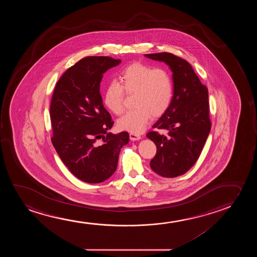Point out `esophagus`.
<instances>
[{
  "mask_svg": "<svg viewBox=\"0 0 257 257\" xmlns=\"http://www.w3.org/2000/svg\"><path fill=\"white\" fill-rule=\"evenodd\" d=\"M130 139L131 141H140L141 140V135H139V134H134V133H131L130 134Z\"/></svg>",
  "mask_w": 257,
  "mask_h": 257,
  "instance_id": "1",
  "label": "esophagus"
}]
</instances>
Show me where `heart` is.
Masks as SVG:
<instances>
[{"instance_id": "1", "label": "heart", "mask_w": 257, "mask_h": 257, "mask_svg": "<svg viewBox=\"0 0 257 257\" xmlns=\"http://www.w3.org/2000/svg\"><path fill=\"white\" fill-rule=\"evenodd\" d=\"M119 83L112 81L107 86L103 102L110 112L119 115L123 109V90L135 94L136 109L125 113L117 121L121 130L140 134L151 116H162L172 102V78L162 68L154 69L144 64H132L120 74Z\"/></svg>"}]
</instances>
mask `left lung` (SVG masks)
<instances>
[{
	"instance_id": "obj_1",
	"label": "left lung",
	"mask_w": 257,
	"mask_h": 257,
	"mask_svg": "<svg viewBox=\"0 0 257 257\" xmlns=\"http://www.w3.org/2000/svg\"><path fill=\"white\" fill-rule=\"evenodd\" d=\"M145 57L168 65L174 84L171 104L153 126L168 131L169 136L147 134L157 148L150 167L163 177L182 176L197 162L211 131L208 89L186 60L169 53Z\"/></svg>"
}]
</instances>
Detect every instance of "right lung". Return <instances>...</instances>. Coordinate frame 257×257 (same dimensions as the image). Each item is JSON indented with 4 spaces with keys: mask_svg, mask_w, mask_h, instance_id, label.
Returning <instances> with one entry per match:
<instances>
[{
    "mask_svg": "<svg viewBox=\"0 0 257 257\" xmlns=\"http://www.w3.org/2000/svg\"><path fill=\"white\" fill-rule=\"evenodd\" d=\"M121 60L90 56L68 68L57 82L50 107L52 143L70 172L88 183L109 179L116 171L127 132L108 133L113 122L102 104V74Z\"/></svg>",
    "mask_w": 257,
    "mask_h": 257,
    "instance_id": "add662e5",
    "label": "right lung"
}]
</instances>
